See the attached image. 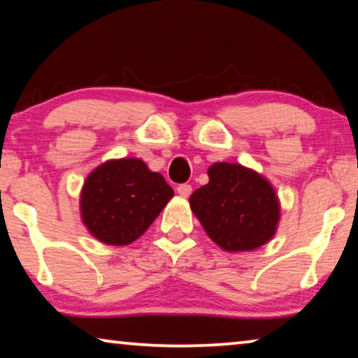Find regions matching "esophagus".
<instances>
[{"label":"esophagus","mask_w":358,"mask_h":358,"mask_svg":"<svg viewBox=\"0 0 358 358\" xmlns=\"http://www.w3.org/2000/svg\"><path fill=\"white\" fill-rule=\"evenodd\" d=\"M178 194L180 195V196H184V198H187L189 196L190 194H192V185H189V184H180V185H178Z\"/></svg>","instance_id":"1"}]
</instances>
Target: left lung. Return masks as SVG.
<instances>
[{"label": "left lung", "mask_w": 358, "mask_h": 358, "mask_svg": "<svg viewBox=\"0 0 358 358\" xmlns=\"http://www.w3.org/2000/svg\"><path fill=\"white\" fill-rule=\"evenodd\" d=\"M210 182L190 195V208L208 236L229 252L252 251L277 232L280 201L268 180L243 164L214 163Z\"/></svg>", "instance_id": "8db88e82"}]
</instances>
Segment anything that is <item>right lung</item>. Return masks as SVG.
Wrapping results in <instances>:
<instances>
[{
    "mask_svg": "<svg viewBox=\"0 0 358 358\" xmlns=\"http://www.w3.org/2000/svg\"><path fill=\"white\" fill-rule=\"evenodd\" d=\"M174 196L160 173L141 158H118L87 176L80 195L81 221L87 232L106 245L123 246L150 227Z\"/></svg>",
    "mask_w": 358,
    "mask_h": 358,
    "instance_id": "right-lung-1",
    "label": "right lung"
}]
</instances>
